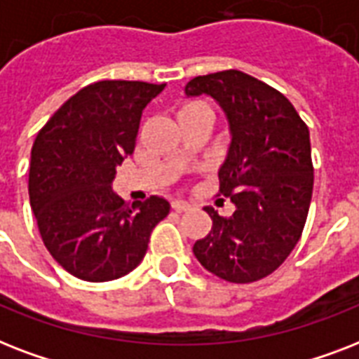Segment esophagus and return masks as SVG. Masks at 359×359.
I'll list each match as a JSON object with an SVG mask.
<instances>
[{
  "mask_svg": "<svg viewBox=\"0 0 359 359\" xmlns=\"http://www.w3.org/2000/svg\"><path fill=\"white\" fill-rule=\"evenodd\" d=\"M171 207L175 208V210H188V208L191 207L190 203L188 201H184V199H173V203H171Z\"/></svg>",
  "mask_w": 359,
  "mask_h": 359,
  "instance_id": "obj_1",
  "label": "esophagus"
}]
</instances>
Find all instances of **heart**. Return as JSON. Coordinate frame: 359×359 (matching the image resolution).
Instances as JSON below:
<instances>
[{"label":"heart","mask_w":359,"mask_h":359,"mask_svg":"<svg viewBox=\"0 0 359 359\" xmlns=\"http://www.w3.org/2000/svg\"><path fill=\"white\" fill-rule=\"evenodd\" d=\"M199 108H208L207 104L205 102H199V100H194V102H188L182 106V109L180 111H190V109H199Z\"/></svg>","instance_id":"b5f03b06"}]
</instances>
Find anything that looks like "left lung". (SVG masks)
<instances>
[{"label":"left lung","instance_id":"obj_1","mask_svg":"<svg viewBox=\"0 0 359 359\" xmlns=\"http://www.w3.org/2000/svg\"><path fill=\"white\" fill-rule=\"evenodd\" d=\"M203 93L229 119L233 140L218 196L229 197L235 212L224 218L205 207L212 229L194 244V255L229 283H253L283 264L306 225L313 196L309 128L289 98L240 70L188 81V97Z\"/></svg>","mask_w":359,"mask_h":359}]
</instances>
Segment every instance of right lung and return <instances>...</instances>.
I'll return each mask as SVG.
<instances>
[{"label": "right lung", "instance_id": "add662e5", "mask_svg": "<svg viewBox=\"0 0 359 359\" xmlns=\"http://www.w3.org/2000/svg\"><path fill=\"white\" fill-rule=\"evenodd\" d=\"M163 83L104 80L70 97L39 130L29 165V203L50 255L93 283L132 272L165 199L126 203L111 191L115 169L132 156L141 114Z\"/></svg>", "mask_w": 359, "mask_h": 359}]
</instances>
